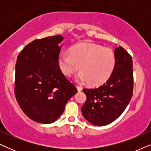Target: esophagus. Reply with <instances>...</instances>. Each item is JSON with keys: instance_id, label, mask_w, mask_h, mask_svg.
Here are the masks:
<instances>
[{"instance_id": "1", "label": "esophagus", "mask_w": 151, "mask_h": 151, "mask_svg": "<svg viewBox=\"0 0 151 151\" xmlns=\"http://www.w3.org/2000/svg\"><path fill=\"white\" fill-rule=\"evenodd\" d=\"M76 88H77L78 91H81L82 90V87H81V86H76Z\"/></svg>"}]
</instances>
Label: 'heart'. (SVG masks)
I'll use <instances>...</instances> for the list:
<instances>
[{"label": "heart", "mask_w": 151, "mask_h": 151, "mask_svg": "<svg viewBox=\"0 0 151 151\" xmlns=\"http://www.w3.org/2000/svg\"><path fill=\"white\" fill-rule=\"evenodd\" d=\"M116 57L112 49L90 42L76 45L70 53H61L58 66L64 75L71 77L78 71V80L99 86L109 79L114 71Z\"/></svg>", "instance_id": "obj_1"}]
</instances>
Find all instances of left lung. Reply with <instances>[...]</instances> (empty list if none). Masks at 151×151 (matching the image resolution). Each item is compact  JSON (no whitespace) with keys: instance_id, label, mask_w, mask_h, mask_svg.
Listing matches in <instances>:
<instances>
[{"instance_id":"obj_1","label":"left lung","mask_w":151,"mask_h":151,"mask_svg":"<svg viewBox=\"0 0 151 151\" xmlns=\"http://www.w3.org/2000/svg\"><path fill=\"white\" fill-rule=\"evenodd\" d=\"M114 53L116 64L106 83L97 88H83L86 100L81 108L82 115L96 126L107 125L118 118L133 96L132 58L121 46Z\"/></svg>"}]
</instances>
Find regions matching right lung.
<instances>
[{
    "label": "right lung",
    "instance_id": "add662e5",
    "mask_svg": "<svg viewBox=\"0 0 151 151\" xmlns=\"http://www.w3.org/2000/svg\"><path fill=\"white\" fill-rule=\"evenodd\" d=\"M63 40L60 35L36 39L18 55L14 88L16 100L23 112L37 122H55L77 93L75 85L58 66L59 44Z\"/></svg>",
    "mask_w": 151,
    "mask_h": 151
}]
</instances>
